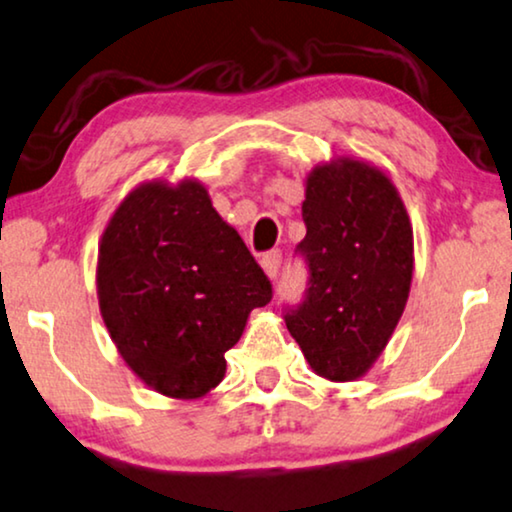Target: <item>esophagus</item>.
Masks as SVG:
<instances>
[{"mask_svg":"<svg viewBox=\"0 0 512 512\" xmlns=\"http://www.w3.org/2000/svg\"><path fill=\"white\" fill-rule=\"evenodd\" d=\"M280 262H283V255H280V250H271V253H266V255H262V259H259V264H262L264 273H266V276H269L271 280L278 278Z\"/></svg>","mask_w":512,"mask_h":512,"instance_id":"1","label":"esophagus"}]
</instances>
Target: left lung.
<instances>
[{
    "label": "left lung",
    "instance_id": "1",
    "mask_svg": "<svg viewBox=\"0 0 512 512\" xmlns=\"http://www.w3.org/2000/svg\"><path fill=\"white\" fill-rule=\"evenodd\" d=\"M304 301L285 325L318 376L362 378L385 350L413 280V227L390 176L338 157L306 176Z\"/></svg>",
    "mask_w": 512,
    "mask_h": 512
}]
</instances>
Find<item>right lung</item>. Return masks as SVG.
I'll return each mask as SVG.
<instances>
[{"label": "right lung", "mask_w": 512, "mask_h": 512, "mask_svg": "<svg viewBox=\"0 0 512 512\" xmlns=\"http://www.w3.org/2000/svg\"><path fill=\"white\" fill-rule=\"evenodd\" d=\"M104 325L125 364L150 390L199 399L225 378L271 283L194 178L148 181L115 208L97 257Z\"/></svg>", "instance_id": "1"}]
</instances>
